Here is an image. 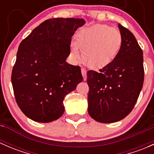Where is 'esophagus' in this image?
<instances>
[{"instance_id":"34e87169","label":"esophagus","mask_w":154,"mask_h":154,"mask_svg":"<svg viewBox=\"0 0 154 154\" xmlns=\"http://www.w3.org/2000/svg\"><path fill=\"white\" fill-rule=\"evenodd\" d=\"M81 72H82V75H83V80H86V79H87V71H86V70L85 69V68H83L81 69Z\"/></svg>"}]
</instances>
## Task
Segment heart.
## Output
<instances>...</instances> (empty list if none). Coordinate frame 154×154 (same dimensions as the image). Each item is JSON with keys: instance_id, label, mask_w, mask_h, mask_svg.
<instances>
[{"instance_id": "heart-1", "label": "heart", "mask_w": 154, "mask_h": 154, "mask_svg": "<svg viewBox=\"0 0 154 154\" xmlns=\"http://www.w3.org/2000/svg\"><path fill=\"white\" fill-rule=\"evenodd\" d=\"M78 39L73 38L70 44L71 57L78 62L85 53V61L92 68H103L114 60L122 46L119 30L106 24L85 27L78 32Z\"/></svg>"}]
</instances>
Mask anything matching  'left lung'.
<instances>
[{
    "label": "left lung",
    "instance_id": "1",
    "mask_svg": "<svg viewBox=\"0 0 154 154\" xmlns=\"http://www.w3.org/2000/svg\"><path fill=\"white\" fill-rule=\"evenodd\" d=\"M119 28L122 42L114 60L100 72H87L88 112L101 123L125 119L134 107L143 86L142 50L129 29L120 24Z\"/></svg>",
    "mask_w": 154,
    "mask_h": 154
}]
</instances>
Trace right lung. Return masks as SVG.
Here are the masks:
<instances>
[{
    "label": "right lung",
    "mask_w": 154,
    "mask_h": 154,
    "mask_svg": "<svg viewBox=\"0 0 154 154\" xmlns=\"http://www.w3.org/2000/svg\"><path fill=\"white\" fill-rule=\"evenodd\" d=\"M85 23L83 18H51L19 45L11 79L17 103L31 120H57L64 113L66 94L83 81L80 68L66 59L71 37Z\"/></svg>",
    "instance_id": "right-lung-1"
}]
</instances>
